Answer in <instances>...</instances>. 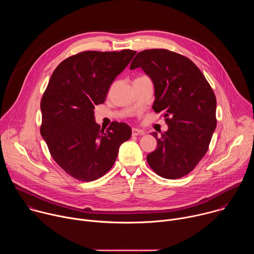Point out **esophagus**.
Instances as JSON below:
<instances>
[{
	"label": "esophagus",
	"instance_id": "34e87169",
	"mask_svg": "<svg viewBox=\"0 0 254 254\" xmlns=\"http://www.w3.org/2000/svg\"><path fill=\"white\" fill-rule=\"evenodd\" d=\"M144 131L142 129H139V128H132L131 129V134L132 135H138V134H143Z\"/></svg>",
	"mask_w": 254,
	"mask_h": 254
}]
</instances>
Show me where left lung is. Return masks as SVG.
<instances>
[{
	"label": "left lung",
	"instance_id": "8db88e82",
	"mask_svg": "<svg viewBox=\"0 0 254 254\" xmlns=\"http://www.w3.org/2000/svg\"><path fill=\"white\" fill-rule=\"evenodd\" d=\"M137 67L153 80V110L169 127L160 137L153 133L158 147L148 155V164L163 178H182L208 151L217 124L213 89L192 60L167 49L138 52L129 68Z\"/></svg>",
	"mask_w": 254,
	"mask_h": 254
}]
</instances>
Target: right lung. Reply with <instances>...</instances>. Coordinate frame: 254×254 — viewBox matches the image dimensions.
<instances>
[{
	"mask_svg": "<svg viewBox=\"0 0 254 254\" xmlns=\"http://www.w3.org/2000/svg\"><path fill=\"white\" fill-rule=\"evenodd\" d=\"M135 53L83 51L63 60L51 75L41 99L40 132L53 160L75 180L90 182L105 175L131 135L125 123L100 129L93 110Z\"/></svg>",
	"mask_w": 254,
	"mask_h": 254,
	"instance_id": "add662e5",
	"label": "right lung"
}]
</instances>
